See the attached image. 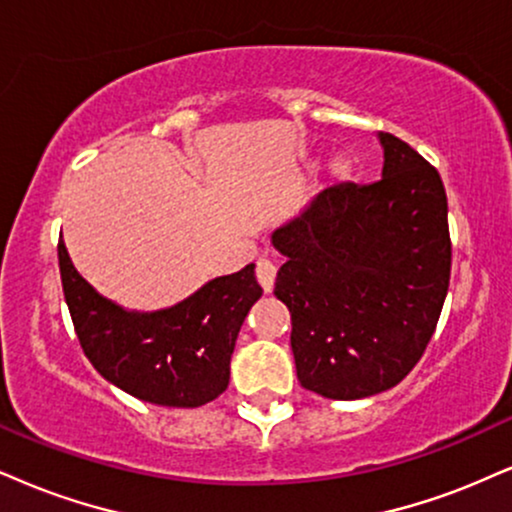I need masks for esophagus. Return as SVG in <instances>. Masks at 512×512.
Listing matches in <instances>:
<instances>
[{
	"mask_svg": "<svg viewBox=\"0 0 512 512\" xmlns=\"http://www.w3.org/2000/svg\"><path fill=\"white\" fill-rule=\"evenodd\" d=\"M275 273H277V268H275V263L273 261H268V258H261V261L256 263V277H258V285L263 287V292H273V287H275Z\"/></svg>",
	"mask_w": 512,
	"mask_h": 512,
	"instance_id": "34e87169",
	"label": "esophagus"
}]
</instances>
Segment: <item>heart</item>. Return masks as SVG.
<instances>
[{"mask_svg": "<svg viewBox=\"0 0 512 512\" xmlns=\"http://www.w3.org/2000/svg\"><path fill=\"white\" fill-rule=\"evenodd\" d=\"M356 173V163H353L351 156H337V159L330 161L327 166V178H330V185H346Z\"/></svg>", "mask_w": 512, "mask_h": 512, "instance_id": "heart-1", "label": "heart"}]
</instances>
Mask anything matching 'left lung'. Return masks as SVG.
<instances>
[{"label": "left lung", "instance_id": "left-lung-1", "mask_svg": "<svg viewBox=\"0 0 512 512\" xmlns=\"http://www.w3.org/2000/svg\"><path fill=\"white\" fill-rule=\"evenodd\" d=\"M382 180L334 185L270 242L275 296L292 313L301 387L353 401L396 387L430 344L451 277L449 204L437 168L380 132Z\"/></svg>", "mask_w": 512, "mask_h": 512}]
</instances>
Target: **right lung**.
Listing matches in <instances>:
<instances>
[{"label":"right lung","instance_id":"right-lung-1","mask_svg":"<svg viewBox=\"0 0 512 512\" xmlns=\"http://www.w3.org/2000/svg\"><path fill=\"white\" fill-rule=\"evenodd\" d=\"M254 268L208 280L161 311H130L99 294L59 242L63 296L94 370L135 399L170 408L204 406L227 389L237 334L263 294Z\"/></svg>","mask_w":512,"mask_h":512}]
</instances>
